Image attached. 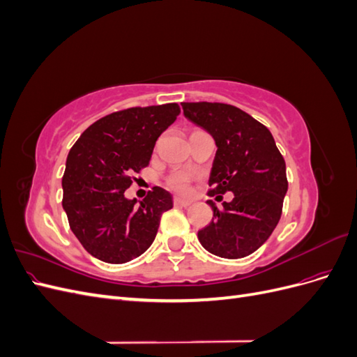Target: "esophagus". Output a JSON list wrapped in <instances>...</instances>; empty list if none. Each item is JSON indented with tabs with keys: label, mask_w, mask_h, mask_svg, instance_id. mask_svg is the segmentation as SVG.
Returning <instances> with one entry per match:
<instances>
[{
	"label": "esophagus",
	"mask_w": 357,
	"mask_h": 357,
	"mask_svg": "<svg viewBox=\"0 0 357 357\" xmlns=\"http://www.w3.org/2000/svg\"><path fill=\"white\" fill-rule=\"evenodd\" d=\"M174 204H176V205H180V207H189V205L192 204V201H190V199H183V198L176 197V198H174Z\"/></svg>",
	"instance_id": "1"
}]
</instances>
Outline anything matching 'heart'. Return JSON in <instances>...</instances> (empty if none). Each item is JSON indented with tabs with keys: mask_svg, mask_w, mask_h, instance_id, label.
I'll use <instances>...</instances> for the list:
<instances>
[{
	"mask_svg": "<svg viewBox=\"0 0 357 357\" xmlns=\"http://www.w3.org/2000/svg\"><path fill=\"white\" fill-rule=\"evenodd\" d=\"M168 185L171 189L180 193H186L189 190V176L185 174V172H177V174L169 177Z\"/></svg>",
	"mask_w": 357,
	"mask_h": 357,
	"instance_id": "heart-1",
	"label": "heart"
}]
</instances>
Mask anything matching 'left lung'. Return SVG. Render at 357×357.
<instances>
[{"instance_id":"1","label":"left lung","mask_w":357,"mask_h":357,"mask_svg":"<svg viewBox=\"0 0 357 357\" xmlns=\"http://www.w3.org/2000/svg\"><path fill=\"white\" fill-rule=\"evenodd\" d=\"M183 114L215 142L210 172V197L232 192L218 208L211 199L213 220L198 231L205 250L240 259L252 255L273 234L282 218L287 192L286 162L273 134L250 114L220 102H183Z\"/></svg>"}]
</instances>
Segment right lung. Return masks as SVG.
I'll use <instances>...</instances> for the list:
<instances>
[{"label":"right lung","mask_w":357,"mask_h":357,"mask_svg":"<svg viewBox=\"0 0 357 357\" xmlns=\"http://www.w3.org/2000/svg\"><path fill=\"white\" fill-rule=\"evenodd\" d=\"M178 114L176 102L116 112L92 123L71 147L62 207L73 234L93 257L125 264L152 245L162 213L172 208L171 193L155 186L137 204L125 190Z\"/></svg>","instance_id":"add662e5"}]
</instances>
